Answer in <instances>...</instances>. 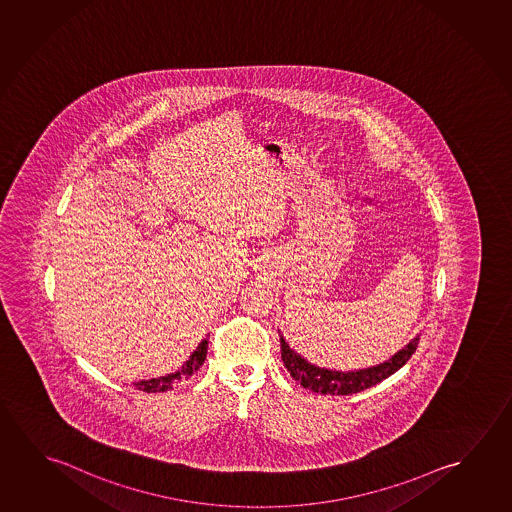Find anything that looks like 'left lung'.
Instances as JSON below:
<instances>
[{"mask_svg":"<svg viewBox=\"0 0 512 512\" xmlns=\"http://www.w3.org/2000/svg\"><path fill=\"white\" fill-rule=\"evenodd\" d=\"M279 340H281V357H283L284 366L295 381L301 382L302 388L322 393V395H352V393L372 388L406 365L409 357L413 356L414 350L418 347L420 338L416 336L404 349L398 350L395 356H391V359L384 361L381 365L370 366L356 372H336V370L311 365L301 354L290 349L283 334H279Z\"/></svg>","mask_w":512,"mask_h":512,"instance_id":"8db88e82","label":"left lung"}]
</instances>
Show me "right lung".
I'll return each instance as SVG.
<instances>
[{"instance_id":"obj_1","label":"right lung","mask_w":512,"mask_h":512,"mask_svg":"<svg viewBox=\"0 0 512 512\" xmlns=\"http://www.w3.org/2000/svg\"><path fill=\"white\" fill-rule=\"evenodd\" d=\"M208 352V340L199 343V347L192 352V356L188 357L187 363L179 368L174 374L163 375L158 379H149V381H140L135 384V388L146 393H158V391L171 390L174 384L178 382L188 381L192 375L197 374V370L203 366Z\"/></svg>"}]
</instances>
